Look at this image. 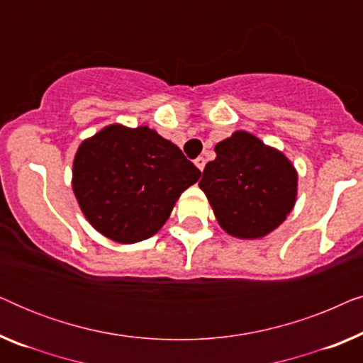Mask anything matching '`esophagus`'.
I'll list each match as a JSON object with an SVG mask.
<instances>
[{
    "label": "esophagus",
    "mask_w": 363,
    "mask_h": 363,
    "mask_svg": "<svg viewBox=\"0 0 363 363\" xmlns=\"http://www.w3.org/2000/svg\"><path fill=\"white\" fill-rule=\"evenodd\" d=\"M205 158H203V157H198L196 158V160H195V165H196V168H198V170H200V172H203V168H205Z\"/></svg>",
    "instance_id": "34e87169"
}]
</instances>
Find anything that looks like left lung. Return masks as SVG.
I'll return each mask as SVG.
<instances>
[{
  "instance_id": "left-lung-1",
  "label": "left lung",
  "mask_w": 363,
  "mask_h": 363,
  "mask_svg": "<svg viewBox=\"0 0 363 363\" xmlns=\"http://www.w3.org/2000/svg\"><path fill=\"white\" fill-rule=\"evenodd\" d=\"M198 183L228 235L257 240L274 231L292 211L297 172L284 153L238 130L215 147Z\"/></svg>"
}]
</instances>
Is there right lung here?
Wrapping results in <instances>:
<instances>
[{
    "label": "right lung",
    "mask_w": 363,
    "mask_h": 363,
    "mask_svg": "<svg viewBox=\"0 0 363 363\" xmlns=\"http://www.w3.org/2000/svg\"><path fill=\"white\" fill-rule=\"evenodd\" d=\"M201 172L148 127H104L77 148L72 190L87 221L108 240L132 245L155 235Z\"/></svg>",
    "instance_id": "right-lung-1"
}]
</instances>
